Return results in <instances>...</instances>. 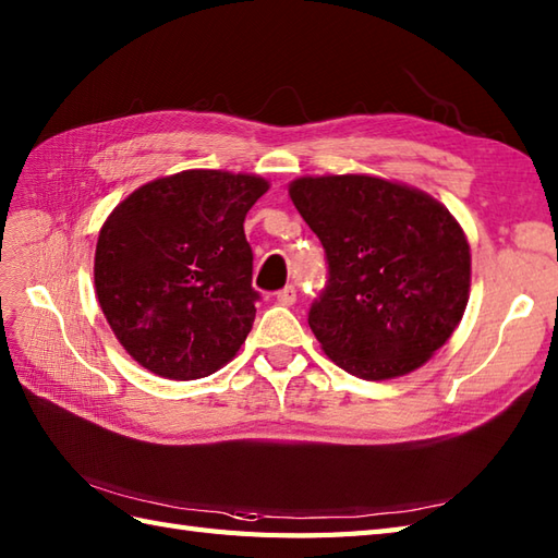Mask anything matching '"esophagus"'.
Returning <instances> with one entry per match:
<instances>
[{
	"label": "esophagus",
	"instance_id": "1",
	"mask_svg": "<svg viewBox=\"0 0 558 558\" xmlns=\"http://www.w3.org/2000/svg\"><path fill=\"white\" fill-rule=\"evenodd\" d=\"M276 300L280 302V304H286V306H290V304H294V300H298V290H294V286H288V288H282L278 294H276Z\"/></svg>",
	"mask_w": 558,
	"mask_h": 558
}]
</instances>
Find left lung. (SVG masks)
I'll use <instances>...</instances> for the list:
<instances>
[{
	"instance_id": "obj_1",
	"label": "left lung",
	"mask_w": 558,
	"mask_h": 558,
	"mask_svg": "<svg viewBox=\"0 0 558 558\" xmlns=\"http://www.w3.org/2000/svg\"><path fill=\"white\" fill-rule=\"evenodd\" d=\"M290 198L326 252L310 326L352 376L417 369L468 304L470 246L453 216L417 189L366 174L302 177Z\"/></svg>"
}]
</instances>
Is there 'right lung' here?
<instances>
[{
  "mask_svg": "<svg viewBox=\"0 0 558 558\" xmlns=\"http://www.w3.org/2000/svg\"><path fill=\"white\" fill-rule=\"evenodd\" d=\"M266 189L254 174L186 170L136 189L102 225L98 302L148 372L192 381L242 348L260 300L244 218Z\"/></svg>",
  "mask_w": 558,
  "mask_h": 558,
  "instance_id": "add662e5",
  "label": "right lung"
}]
</instances>
